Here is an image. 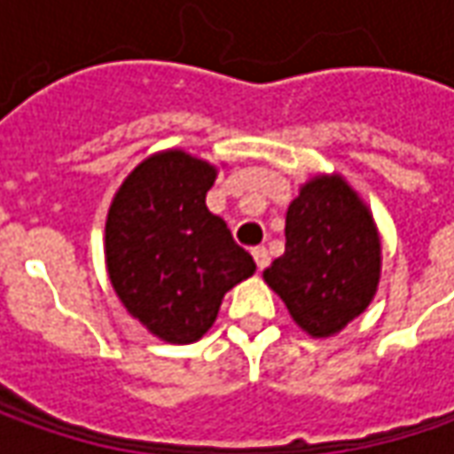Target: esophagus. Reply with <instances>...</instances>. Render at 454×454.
<instances>
[{
  "label": "esophagus",
  "instance_id": "1",
  "mask_svg": "<svg viewBox=\"0 0 454 454\" xmlns=\"http://www.w3.org/2000/svg\"><path fill=\"white\" fill-rule=\"evenodd\" d=\"M253 257L260 270H265V268L270 265V253H268L265 247H253Z\"/></svg>",
  "mask_w": 454,
  "mask_h": 454
}]
</instances>
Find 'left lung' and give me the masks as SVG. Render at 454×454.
I'll use <instances>...</instances> for the list:
<instances>
[{"mask_svg":"<svg viewBox=\"0 0 454 454\" xmlns=\"http://www.w3.org/2000/svg\"><path fill=\"white\" fill-rule=\"evenodd\" d=\"M381 242L369 207L343 176L301 186L286 215V253L262 272L313 339L339 333L374 301Z\"/></svg>","mask_w":454,"mask_h":454,"instance_id":"1","label":"left lung"}]
</instances>
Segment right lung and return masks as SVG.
Listing matches in <instances>:
<instances>
[{
    "instance_id": "right-lung-1",
    "label": "right lung",
    "mask_w": 454,
    "mask_h": 454,
    "mask_svg": "<svg viewBox=\"0 0 454 454\" xmlns=\"http://www.w3.org/2000/svg\"><path fill=\"white\" fill-rule=\"evenodd\" d=\"M217 168L186 151L153 153L115 192L106 265L133 318L168 343L200 340L222 298L254 272L224 219L207 209Z\"/></svg>"
}]
</instances>
